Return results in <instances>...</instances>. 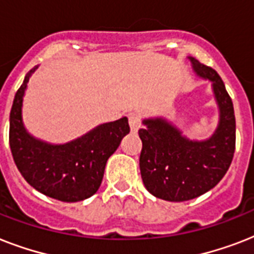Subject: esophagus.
<instances>
[{"mask_svg": "<svg viewBox=\"0 0 254 254\" xmlns=\"http://www.w3.org/2000/svg\"><path fill=\"white\" fill-rule=\"evenodd\" d=\"M127 120H129V125H130L131 131H137L141 127V119L137 113H129L127 115Z\"/></svg>", "mask_w": 254, "mask_h": 254, "instance_id": "obj_1", "label": "esophagus"}]
</instances>
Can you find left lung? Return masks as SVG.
<instances>
[{"label": "left lung", "mask_w": 254, "mask_h": 254, "mask_svg": "<svg viewBox=\"0 0 254 254\" xmlns=\"http://www.w3.org/2000/svg\"><path fill=\"white\" fill-rule=\"evenodd\" d=\"M199 76L212 81L220 109L216 131L205 141H190L162 119L143 120L139 129L142 150L139 170L151 195L169 201H185L213 189L228 171L236 146V120L231 96L219 73L195 58H189Z\"/></svg>", "instance_id": "obj_1"}]
</instances>
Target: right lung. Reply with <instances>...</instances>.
Wrapping results in <instances>:
<instances>
[{"label": "right lung", "instance_id": "obj_1", "mask_svg": "<svg viewBox=\"0 0 254 254\" xmlns=\"http://www.w3.org/2000/svg\"><path fill=\"white\" fill-rule=\"evenodd\" d=\"M33 68L19 87L10 111L11 155L25 181L46 196L61 201H80L99 190L108 158L130 131L127 117L100 125L65 145L42 142L26 131L22 99Z\"/></svg>", "mask_w": 254, "mask_h": 254}]
</instances>
